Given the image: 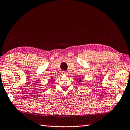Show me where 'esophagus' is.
<instances>
[{
  "label": "esophagus",
  "mask_w": 130,
  "mask_h": 130,
  "mask_svg": "<svg viewBox=\"0 0 130 130\" xmlns=\"http://www.w3.org/2000/svg\"><path fill=\"white\" fill-rule=\"evenodd\" d=\"M62 74L63 75H68V73L67 72H66V71H62Z\"/></svg>",
  "instance_id": "esophagus-1"
}]
</instances>
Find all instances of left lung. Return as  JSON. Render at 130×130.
<instances>
[{"label":"left lung","mask_w":130,"mask_h":130,"mask_svg":"<svg viewBox=\"0 0 130 130\" xmlns=\"http://www.w3.org/2000/svg\"><path fill=\"white\" fill-rule=\"evenodd\" d=\"M77 82H81V81H82V79H81V78H80V79H79V80H77Z\"/></svg>","instance_id":"left-lung-1"}]
</instances>
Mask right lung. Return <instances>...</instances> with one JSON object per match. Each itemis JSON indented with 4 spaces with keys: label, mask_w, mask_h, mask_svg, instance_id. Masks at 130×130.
<instances>
[{
    "label": "right lung",
    "mask_w": 130,
    "mask_h": 130,
    "mask_svg": "<svg viewBox=\"0 0 130 130\" xmlns=\"http://www.w3.org/2000/svg\"><path fill=\"white\" fill-rule=\"evenodd\" d=\"M51 80H52L53 79V78H51Z\"/></svg>",
    "instance_id": "right-lung-1"
}]
</instances>
